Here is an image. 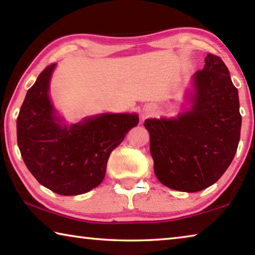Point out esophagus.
Instances as JSON below:
<instances>
[{"mask_svg": "<svg viewBox=\"0 0 255 255\" xmlns=\"http://www.w3.org/2000/svg\"><path fill=\"white\" fill-rule=\"evenodd\" d=\"M154 111L152 109H146L143 111V118H146V117H150V116H153Z\"/></svg>", "mask_w": 255, "mask_h": 255, "instance_id": "1", "label": "esophagus"}]
</instances>
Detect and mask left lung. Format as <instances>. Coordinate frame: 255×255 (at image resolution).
I'll list each match as a JSON object with an SVG mask.
<instances>
[{"instance_id":"obj_1","label":"left lung","mask_w":255,"mask_h":255,"mask_svg":"<svg viewBox=\"0 0 255 255\" xmlns=\"http://www.w3.org/2000/svg\"><path fill=\"white\" fill-rule=\"evenodd\" d=\"M193 76L189 111L172 119H146L154 172L173 190L197 192L217 182L239 146V92L221 57L208 54Z\"/></svg>"}]
</instances>
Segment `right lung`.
Wrapping results in <instances>:
<instances>
[{"mask_svg":"<svg viewBox=\"0 0 255 255\" xmlns=\"http://www.w3.org/2000/svg\"><path fill=\"white\" fill-rule=\"evenodd\" d=\"M55 66H47L28 90L16 119L18 146L40 184L62 196L82 195L102 182L111 152L139 118L136 114H105L62 126L48 96Z\"/></svg>","mask_w":255,"mask_h":255,"instance_id":"add662e5","label":"right lung"}]
</instances>
